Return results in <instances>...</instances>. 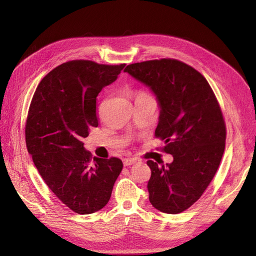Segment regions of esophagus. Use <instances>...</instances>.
I'll return each instance as SVG.
<instances>
[{
	"label": "esophagus",
	"mask_w": 256,
	"mask_h": 256,
	"mask_svg": "<svg viewBox=\"0 0 256 256\" xmlns=\"http://www.w3.org/2000/svg\"><path fill=\"white\" fill-rule=\"evenodd\" d=\"M122 162H124V166H131V164H136V159H134V158H125V159L122 160Z\"/></svg>",
	"instance_id": "esophagus-1"
}]
</instances>
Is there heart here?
Returning a JSON list of instances; mask_svg holds the SVG:
<instances>
[{
  "label": "heart",
  "mask_w": 256,
  "mask_h": 256,
  "mask_svg": "<svg viewBox=\"0 0 256 256\" xmlns=\"http://www.w3.org/2000/svg\"><path fill=\"white\" fill-rule=\"evenodd\" d=\"M140 95H145V94H143V92H138V96H140Z\"/></svg>",
  "instance_id": "obj_1"
}]
</instances>
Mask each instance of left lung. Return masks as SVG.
<instances>
[{
    "label": "left lung",
    "instance_id": "8db88e82",
    "mask_svg": "<svg viewBox=\"0 0 256 256\" xmlns=\"http://www.w3.org/2000/svg\"><path fill=\"white\" fill-rule=\"evenodd\" d=\"M125 72L156 94L161 111L154 136L174 158L166 166L147 161L150 202L162 212H182L202 196L220 166L226 138L220 104L204 76L182 60H145Z\"/></svg>",
    "mask_w": 256,
    "mask_h": 256
}]
</instances>
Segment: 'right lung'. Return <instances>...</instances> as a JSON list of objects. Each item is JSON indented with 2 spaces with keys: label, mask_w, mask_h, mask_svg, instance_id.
Masks as SVG:
<instances>
[{
  "label": "right lung",
  "mask_w": 256,
  "mask_h": 256,
  "mask_svg": "<svg viewBox=\"0 0 256 256\" xmlns=\"http://www.w3.org/2000/svg\"><path fill=\"white\" fill-rule=\"evenodd\" d=\"M125 66L88 60L66 62L38 84L28 108V152L50 190L76 214L104 208L122 170L116 157L92 161L82 140L92 127L98 126V94Z\"/></svg>",
  "instance_id": "right-lung-1"
}]
</instances>
